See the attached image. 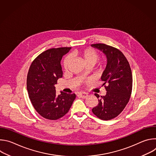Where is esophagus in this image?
<instances>
[{
  "label": "esophagus",
  "instance_id": "34e87169",
  "mask_svg": "<svg viewBox=\"0 0 156 156\" xmlns=\"http://www.w3.org/2000/svg\"><path fill=\"white\" fill-rule=\"evenodd\" d=\"M78 95L80 96V98H81L83 99H85V98H86L88 96V94L87 93H80L78 94Z\"/></svg>",
  "mask_w": 156,
  "mask_h": 156
}]
</instances>
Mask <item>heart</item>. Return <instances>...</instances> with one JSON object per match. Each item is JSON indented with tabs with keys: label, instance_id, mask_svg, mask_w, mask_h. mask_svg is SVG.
Instances as JSON below:
<instances>
[{
	"label": "heart",
	"instance_id": "b5f03b06",
	"mask_svg": "<svg viewBox=\"0 0 156 156\" xmlns=\"http://www.w3.org/2000/svg\"><path fill=\"white\" fill-rule=\"evenodd\" d=\"M76 54L83 58L86 65H94L98 60L99 57L98 53L95 50L91 48L78 51L76 52ZM72 59V58L71 56H68L65 59L63 62V67L65 70H67L69 69Z\"/></svg>",
	"mask_w": 156,
	"mask_h": 156
}]
</instances>
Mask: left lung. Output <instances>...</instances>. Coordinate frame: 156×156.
Masks as SVG:
<instances>
[{
	"label": "left lung",
	"mask_w": 156,
	"mask_h": 156,
	"mask_svg": "<svg viewBox=\"0 0 156 156\" xmlns=\"http://www.w3.org/2000/svg\"><path fill=\"white\" fill-rule=\"evenodd\" d=\"M102 51L107 57L105 69L101 76L107 91L104 96L95 93L99 103L92 109L93 114L104 120L117 117L128 104L132 91V73L129 64L123 54L118 49L105 44H91Z\"/></svg>",
	"instance_id": "left-lung-1"
}]
</instances>
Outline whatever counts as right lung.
<instances>
[{
    "label": "right lung",
    "mask_w": 156,
    "mask_h": 156,
    "mask_svg": "<svg viewBox=\"0 0 156 156\" xmlns=\"http://www.w3.org/2000/svg\"><path fill=\"white\" fill-rule=\"evenodd\" d=\"M71 48L48 49L32 62L27 75V90L30 101L37 113L49 120H57L69 112L75 94L60 92L57 95L55 84L63 72L60 61Z\"/></svg>",
    "instance_id": "1"
}]
</instances>
